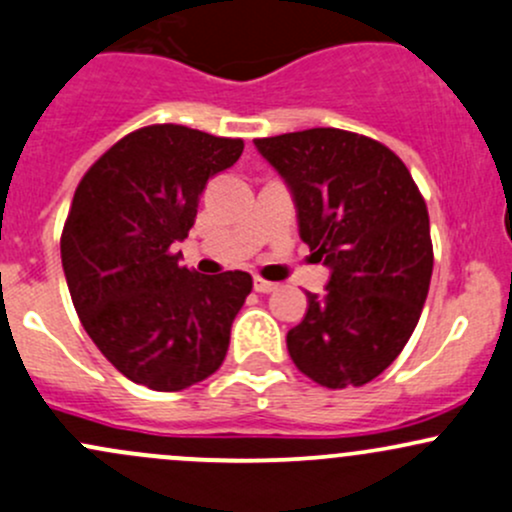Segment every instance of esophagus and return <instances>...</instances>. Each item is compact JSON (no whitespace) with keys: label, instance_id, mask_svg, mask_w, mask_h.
Wrapping results in <instances>:
<instances>
[{"label":"esophagus","instance_id":"1","mask_svg":"<svg viewBox=\"0 0 512 512\" xmlns=\"http://www.w3.org/2000/svg\"><path fill=\"white\" fill-rule=\"evenodd\" d=\"M252 287H255V292H260V294H272V292H277L279 284L267 282V279H262V277H255V284H252Z\"/></svg>","mask_w":512,"mask_h":512}]
</instances>
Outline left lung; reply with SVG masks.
<instances>
[{"label":"left lung","mask_w":512,"mask_h":512,"mask_svg":"<svg viewBox=\"0 0 512 512\" xmlns=\"http://www.w3.org/2000/svg\"><path fill=\"white\" fill-rule=\"evenodd\" d=\"M292 193L299 238L331 272L287 333L294 365L341 390L378 378L410 341L432 279L429 213L402 159L346 129L255 139Z\"/></svg>","instance_id":"obj_1"}]
</instances>
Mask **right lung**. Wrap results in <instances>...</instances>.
Masks as SVG:
<instances>
[{
    "label": "right lung",
    "mask_w": 512,
    "mask_h": 512,
    "mask_svg": "<svg viewBox=\"0 0 512 512\" xmlns=\"http://www.w3.org/2000/svg\"><path fill=\"white\" fill-rule=\"evenodd\" d=\"M242 147L184 125L142 127L75 188L61 235L68 292L95 346L132 383L184 390L228 353L252 277L191 272L174 245L193 228L208 179L230 169Z\"/></svg>",
    "instance_id": "obj_1"
}]
</instances>
